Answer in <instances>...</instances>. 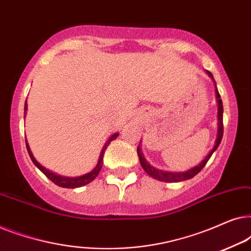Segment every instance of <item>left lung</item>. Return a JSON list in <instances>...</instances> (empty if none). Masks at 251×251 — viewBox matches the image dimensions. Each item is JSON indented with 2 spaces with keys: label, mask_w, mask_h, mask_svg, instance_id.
<instances>
[{
  "label": "left lung",
  "mask_w": 251,
  "mask_h": 251,
  "mask_svg": "<svg viewBox=\"0 0 251 251\" xmlns=\"http://www.w3.org/2000/svg\"><path fill=\"white\" fill-rule=\"evenodd\" d=\"M207 74L211 78H214L212 74L209 71H207ZM215 85H216V82H215ZM216 98H217V101H218V133H217V139H216V144H215L214 149L210 151V153L205 156V159L202 161L200 164H198L197 167L192 168V169H190V170L185 171V173H169V171H163V170L156 169V168L151 166V164L145 160V157H144L143 153H142V150H140V147L138 146V149H137V153H138L140 164H142L143 169L145 170L151 177H153L154 179H157L161 181H167V183H177V181L191 179V178L197 176V175L200 173L202 169H203V167L207 164L209 159L211 157L212 153L217 150L219 144H221L222 138H223V132H224V126H223V111H224V109H223V102L221 99V95H219V92L217 90V87H216Z\"/></svg>",
  "instance_id": "obj_1"
}]
</instances>
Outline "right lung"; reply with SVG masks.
I'll use <instances>...</instances> for the list:
<instances>
[{"mask_svg":"<svg viewBox=\"0 0 251 251\" xmlns=\"http://www.w3.org/2000/svg\"><path fill=\"white\" fill-rule=\"evenodd\" d=\"M26 109H27V107H26V105H25V111H26ZM118 136H119V133H114V135H112L111 137H109L108 140H107V142H106V144H105V146L102 147L101 153H100V156H99V160H98V163H97V166H96V168H95L94 170L90 171V173H89V174L83 175V176L74 177V178L63 177V176H59V175H56V174L51 173V171H49V170H47L46 168L41 166V164L35 160V157L33 156V154H32V152H30L29 146H28V144H27V142H26V147H27V151H28V154H29L30 159H32V161L34 162V164H35V166H36L37 168H39V169H40L41 171H42V173H43L44 175H46V176H47L48 178H49V179H50L51 181H52V183H54V184L58 185V186H60V187H65V188H76V187L84 186V185L91 183V181L94 180L95 178L98 176L99 171H100L101 167H102V156H104L105 151H106V149H107V146L109 145V144H111L112 140L116 139V137H118Z\"/></svg>","mask_w":251,"mask_h":251,"instance_id":"add662e5","label":"right lung"}]
</instances>
